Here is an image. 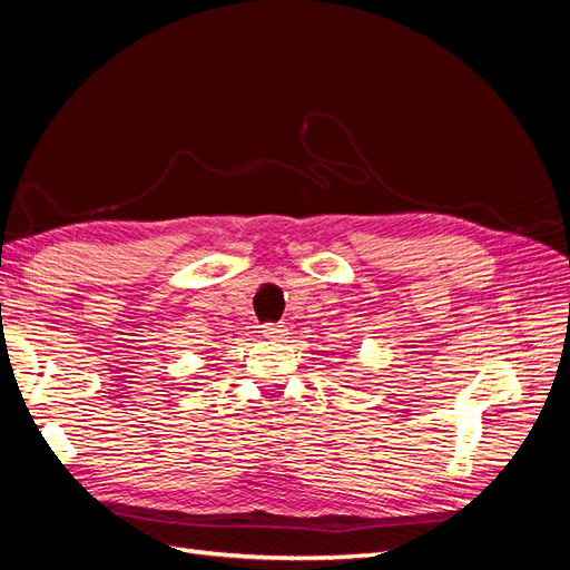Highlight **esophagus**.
<instances>
[{"label": "esophagus", "mask_w": 570, "mask_h": 570, "mask_svg": "<svg viewBox=\"0 0 570 570\" xmlns=\"http://www.w3.org/2000/svg\"><path fill=\"white\" fill-rule=\"evenodd\" d=\"M264 337H268V340H283L285 335H287V331H285V325H264Z\"/></svg>", "instance_id": "34e87169"}]
</instances>
